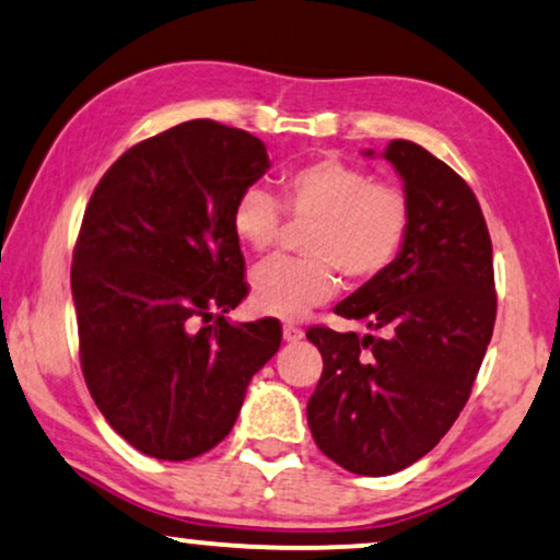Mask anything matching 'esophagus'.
<instances>
[{
    "label": "esophagus",
    "instance_id": "34e87169",
    "mask_svg": "<svg viewBox=\"0 0 560 560\" xmlns=\"http://www.w3.org/2000/svg\"><path fill=\"white\" fill-rule=\"evenodd\" d=\"M304 338V330L302 327H296V325H284V340L287 342H296V340H302Z\"/></svg>",
    "mask_w": 560,
    "mask_h": 560
}]
</instances>
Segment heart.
I'll return each instance as SVG.
<instances>
[{
    "instance_id": "obj_1",
    "label": "heart",
    "mask_w": 560,
    "mask_h": 560,
    "mask_svg": "<svg viewBox=\"0 0 560 560\" xmlns=\"http://www.w3.org/2000/svg\"><path fill=\"white\" fill-rule=\"evenodd\" d=\"M281 207L292 220H312L302 250L310 258H273L253 273L250 304L258 315L300 319L332 300L338 271L353 284L397 264L412 230V202L394 184L340 159H317L281 176V205L264 186L237 194L230 228L253 253H268L281 233Z\"/></svg>"
}]
</instances>
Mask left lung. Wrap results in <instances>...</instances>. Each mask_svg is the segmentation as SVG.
Here are the masks:
<instances>
[{"label":"left lung","instance_id":"8db88e82","mask_svg":"<svg viewBox=\"0 0 560 560\" xmlns=\"http://www.w3.org/2000/svg\"><path fill=\"white\" fill-rule=\"evenodd\" d=\"M384 159L412 202L409 241L389 271L335 307L371 335L307 330L323 353L312 438L361 476L397 474L441 443L471 397L497 319L491 237L471 186L409 140H392Z\"/></svg>","mask_w":560,"mask_h":560}]
</instances>
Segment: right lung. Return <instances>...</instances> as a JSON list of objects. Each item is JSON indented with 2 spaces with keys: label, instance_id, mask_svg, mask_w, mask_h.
<instances>
[{
  "label": "right lung",
  "instance_id": "add662e5",
  "mask_svg": "<svg viewBox=\"0 0 560 560\" xmlns=\"http://www.w3.org/2000/svg\"><path fill=\"white\" fill-rule=\"evenodd\" d=\"M266 168L256 136L189 119L125 151L89 199L71 264L81 371L145 456L212 451L281 346L273 317H225L248 296L230 214Z\"/></svg>",
  "mask_w": 560,
  "mask_h": 560
}]
</instances>
